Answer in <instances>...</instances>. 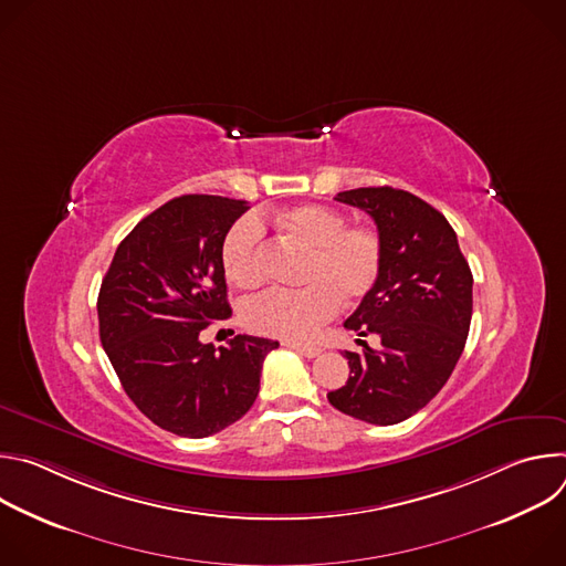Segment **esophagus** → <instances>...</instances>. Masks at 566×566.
Returning <instances> with one entry per match:
<instances>
[{
	"label": "esophagus",
	"instance_id": "esophagus-1",
	"mask_svg": "<svg viewBox=\"0 0 566 566\" xmlns=\"http://www.w3.org/2000/svg\"><path fill=\"white\" fill-rule=\"evenodd\" d=\"M289 347L291 349H295L297 354H302L304 358H315V356H319L322 354V349L319 347H315V345H302V343H289Z\"/></svg>",
	"mask_w": 566,
	"mask_h": 566
}]
</instances>
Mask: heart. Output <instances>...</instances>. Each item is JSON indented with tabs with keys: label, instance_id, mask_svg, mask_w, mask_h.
<instances>
[{
	"label": "heart",
	"instance_id": "b5f03b06",
	"mask_svg": "<svg viewBox=\"0 0 566 566\" xmlns=\"http://www.w3.org/2000/svg\"><path fill=\"white\" fill-rule=\"evenodd\" d=\"M275 223L289 241L308 253L300 291H269L247 302L244 325L262 336L284 340L311 338L322 322L332 319L343 300L365 297L382 269V239L363 223H347L334 208L304 203L262 217ZM262 221L244 217L230 226L221 244V266L237 289H255L262 282L260 247Z\"/></svg>",
	"mask_w": 566,
	"mask_h": 566
}]
</instances>
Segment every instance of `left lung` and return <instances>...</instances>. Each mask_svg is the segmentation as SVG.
I'll return each instance as SVG.
<instances>
[{
    "label": "left lung",
    "instance_id": "left-lung-1",
    "mask_svg": "<svg viewBox=\"0 0 566 566\" xmlns=\"http://www.w3.org/2000/svg\"><path fill=\"white\" fill-rule=\"evenodd\" d=\"M340 203L365 210L382 239V269L374 289L345 319L380 347L345 352L349 378L329 402L365 423L410 419L448 382L468 338L472 273L448 219L389 186L338 192Z\"/></svg>",
    "mask_w": 566,
    "mask_h": 566
}]
</instances>
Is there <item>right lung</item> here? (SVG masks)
Segmentation results:
<instances>
[{"label": "right lung", "mask_w": 566, "mask_h": 566, "mask_svg": "<svg viewBox=\"0 0 566 566\" xmlns=\"http://www.w3.org/2000/svg\"><path fill=\"white\" fill-rule=\"evenodd\" d=\"M247 201L184 195L120 241L98 293L101 343L134 406L158 428L203 439L244 417L277 340L199 334L232 311L221 244Z\"/></svg>", "instance_id": "obj_1"}]
</instances>
